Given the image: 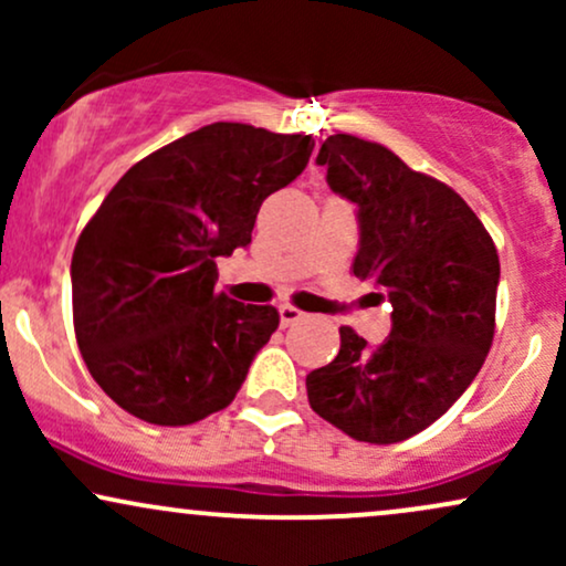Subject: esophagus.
I'll return each mask as SVG.
<instances>
[{
    "label": "esophagus",
    "mask_w": 566,
    "mask_h": 566,
    "mask_svg": "<svg viewBox=\"0 0 566 566\" xmlns=\"http://www.w3.org/2000/svg\"><path fill=\"white\" fill-rule=\"evenodd\" d=\"M301 319H303V311H297L295 305H290V303L279 305V322H282V327H290V324H295Z\"/></svg>",
    "instance_id": "obj_1"
}]
</instances>
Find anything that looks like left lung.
I'll use <instances>...</instances> for the list:
<instances>
[{"label":"left lung","instance_id":"left-lung-1","mask_svg":"<svg viewBox=\"0 0 566 566\" xmlns=\"http://www.w3.org/2000/svg\"><path fill=\"white\" fill-rule=\"evenodd\" d=\"M316 165L356 205L354 274L391 303V335L369 346L340 327V350L305 378L311 409L356 441L420 433L463 396L495 335L497 250L450 186L380 143L329 135Z\"/></svg>","mask_w":566,"mask_h":566}]
</instances>
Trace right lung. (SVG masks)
<instances>
[{"label":"right lung","mask_w":566,"mask_h":566,"mask_svg":"<svg viewBox=\"0 0 566 566\" xmlns=\"http://www.w3.org/2000/svg\"><path fill=\"white\" fill-rule=\"evenodd\" d=\"M311 151V135L216 122L148 154L103 199L71 261L74 329L125 412L191 426L231 405L279 314L216 292V258L252 242L263 199Z\"/></svg>","instance_id":"right-lung-1"}]
</instances>
